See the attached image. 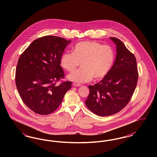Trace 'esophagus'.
I'll return each instance as SVG.
<instances>
[{"label": "esophagus", "instance_id": "1", "mask_svg": "<svg viewBox=\"0 0 157 157\" xmlns=\"http://www.w3.org/2000/svg\"><path fill=\"white\" fill-rule=\"evenodd\" d=\"M73 86H76V87H78V86H81V84H79V83H73Z\"/></svg>", "mask_w": 157, "mask_h": 157}]
</instances>
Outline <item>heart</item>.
<instances>
[{
  "label": "heart",
  "mask_w": 157,
  "mask_h": 157,
  "mask_svg": "<svg viewBox=\"0 0 157 157\" xmlns=\"http://www.w3.org/2000/svg\"><path fill=\"white\" fill-rule=\"evenodd\" d=\"M73 53L65 52L60 59V65L71 73L81 63L82 69L68 76V78L79 83L88 82L93 78L103 79L111 69L115 59L112 46L96 41H82L73 47Z\"/></svg>",
  "instance_id": "obj_1"
}]
</instances>
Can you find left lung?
<instances>
[{"label": "left lung", "mask_w": 157, "mask_h": 157, "mask_svg": "<svg viewBox=\"0 0 157 157\" xmlns=\"http://www.w3.org/2000/svg\"><path fill=\"white\" fill-rule=\"evenodd\" d=\"M117 46V57L107 75L89 85L85 104L95 114L106 117L120 112L130 101L137 85L138 67L134 55L119 39L110 37Z\"/></svg>", "instance_id": "8db88e82"}]
</instances>
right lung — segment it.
I'll list each match as a JSON object with an SVG mask.
<instances>
[{"instance_id":"obj_1","label":"right lung","mask_w":157,"mask_h":157,"mask_svg":"<svg viewBox=\"0 0 157 157\" xmlns=\"http://www.w3.org/2000/svg\"><path fill=\"white\" fill-rule=\"evenodd\" d=\"M70 42L55 36L39 37L19 58L15 75L16 88L24 104L36 113L54 112L71 88V81L56 85L65 76L60 59Z\"/></svg>"}]
</instances>
